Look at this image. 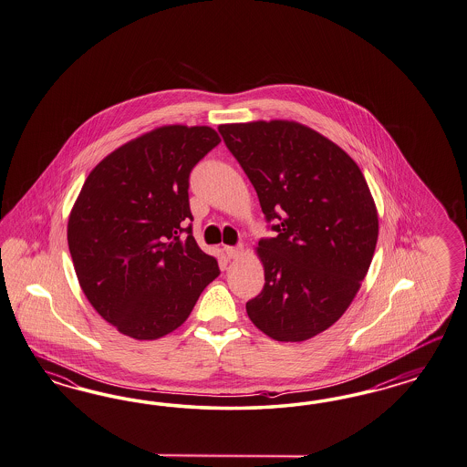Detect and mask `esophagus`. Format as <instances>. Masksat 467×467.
I'll return each mask as SVG.
<instances>
[{
	"label": "esophagus",
	"instance_id": "esophagus-1",
	"mask_svg": "<svg viewBox=\"0 0 467 467\" xmlns=\"http://www.w3.org/2000/svg\"><path fill=\"white\" fill-rule=\"evenodd\" d=\"M225 255L229 258H238L242 255V246H225Z\"/></svg>",
	"mask_w": 467,
	"mask_h": 467
}]
</instances>
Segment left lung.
Wrapping results in <instances>:
<instances>
[{
    "label": "left lung",
    "instance_id": "1",
    "mask_svg": "<svg viewBox=\"0 0 467 467\" xmlns=\"http://www.w3.org/2000/svg\"><path fill=\"white\" fill-rule=\"evenodd\" d=\"M219 132L277 233L258 242L265 283L246 314L277 341L312 338L345 314L369 271L379 223L366 177L347 151L295 120Z\"/></svg>",
    "mask_w": 467,
    "mask_h": 467
}]
</instances>
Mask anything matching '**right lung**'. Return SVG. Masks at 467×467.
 <instances>
[{"label":"right lung","mask_w":467,"mask_h":467,"mask_svg":"<svg viewBox=\"0 0 467 467\" xmlns=\"http://www.w3.org/2000/svg\"><path fill=\"white\" fill-rule=\"evenodd\" d=\"M219 143L209 126L153 129L99 161L70 210L67 240L82 291L129 338L172 333L221 274L184 227L193 221L190 172Z\"/></svg>","instance_id":"right-lung-1"}]
</instances>
